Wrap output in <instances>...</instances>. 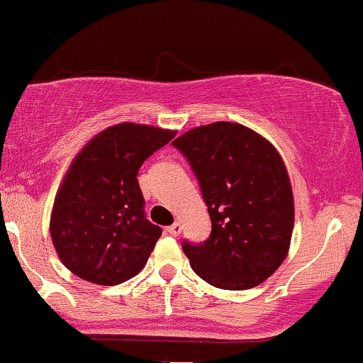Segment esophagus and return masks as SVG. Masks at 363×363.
Here are the masks:
<instances>
[{
  "label": "esophagus",
  "mask_w": 363,
  "mask_h": 363,
  "mask_svg": "<svg viewBox=\"0 0 363 363\" xmlns=\"http://www.w3.org/2000/svg\"><path fill=\"white\" fill-rule=\"evenodd\" d=\"M181 230H182V225H181V223H179V222H176V223H172V225H170V227H167V232H169V234H170V235H174V237H176V235H179V234H181Z\"/></svg>",
  "instance_id": "obj_1"
}]
</instances>
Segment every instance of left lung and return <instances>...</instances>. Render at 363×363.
Wrapping results in <instances>:
<instances>
[{
  "instance_id": "1",
  "label": "left lung",
  "mask_w": 363,
  "mask_h": 363,
  "mask_svg": "<svg viewBox=\"0 0 363 363\" xmlns=\"http://www.w3.org/2000/svg\"><path fill=\"white\" fill-rule=\"evenodd\" d=\"M189 160L211 218L206 242L182 244L191 268L223 290L261 285L289 256L294 193L285 162L264 136L216 121L172 141Z\"/></svg>"
}]
</instances>
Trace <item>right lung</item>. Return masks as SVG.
Here are the masks:
<instances>
[{"label": "right lung", "mask_w": 363, "mask_h": 363, "mask_svg": "<svg viewBox=\"0 0 363 363\" xmlns=\"http://www.w3.org/2000/svg\"><path fill=\"white\" fill-rule=\"evenodd\" d=\"M174 136V129L119 123L73 158L54 198L49 230L57 257L78 278L112 286L145 268L162 228L145 218L136 176Z\"/></svg>", "instance_id": "add662e5"}]
</instances>
